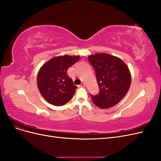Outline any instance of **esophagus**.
I'll use <instances>...</instances> for the list:
<instances>
[{
	"label": "esophagus",
	"instance_id": "obj_1",
	"mask_svg": "<svg viewBox=\"0 0 161 161\" xmlns=\"http://www.w3.org/2000/svg\"><path fill=\"white\" fill-rule=\"evenodd\" d=\"M80 87H85V82H82V83L79 85Z\"/></svg>",
	"mask_w": 161,
	"mask_h": 161
}]
</instances>
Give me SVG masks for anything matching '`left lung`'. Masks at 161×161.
Segmentation results:
<instances>
[{
    "instance_id": "8db88e82",
    "label": "left lung",
    "mask_w": 161,
    "mask_h": 161,
    "mask_svg": "<svg viewBox=\"0 0 161 161\" xmlns=\"http://www.w3.org/2000/svg\"><path fill=\"white\" fill-rule=\"evenodd\" d=\"M94 68L99 94L91 97L93 103L101 109L110 108L122 99L130 89L131 75L128 67L119 58L108 53L89 56Z\"/></svg>"
}]
</instances>
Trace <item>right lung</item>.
<instances>
[{
  "label": "right lung",
  "mask_w": 161,
  "mask_h": 161,
  "mask_svg": "<svg viewBox=\"0 0 161 161\" xmlns=\"http://www.w3.org/2000/svg\"><path fill=\"white\" fill-rule=\"evenodd\" d=\"M79 59V56L64 55L53 58L42 66L37 83L41 95L48 103L61 106L71 99L77 86L68 75L67 70Z\"/></svg>",
  "instance_id": "add662e5"
}]
</instances>
